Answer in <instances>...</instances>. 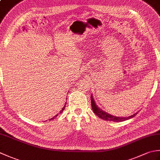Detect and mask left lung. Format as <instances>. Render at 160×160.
Returning <instances> with one entry per match:
<instances>
[{
  "instance_id": "obj_1",
  "label": "left lung",
  "mask_w": 160,
  "mask_h": 160,
  "mask_svg": "<svg viewBox=\"0 0 160 160\" xmlns=\"http://www.w3.org/2000/svg\"><path fill=\"white\" fill-rule=\"evenodd\" d=\"M91 107H92L93 111L94 112V113L96 115H98L100 118L102 119V120H107V121H113V122H123L125 120H127L128 119L133 118L135 116V115H137L138 113H135L133 115H131L130 116L124 118V117H117V116H114V115H112L109 114L107 112L103 111L102 108H100L98 105L96 104V102H95L94 98L93 97L92 95H91Z\"/></svg>"
}]
</instances>
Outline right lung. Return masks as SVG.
<instances>
[{"mask_svg":"<svg viewBox=\"0 0 160 160\" xmlns=\"http://www.w3.org/2000/svg\"><path fill=\"white\" fill-rule=\"evenodd\" d=\"M65 106H66V104H65V105H64V106L62 107V109H61L60 111V113H62V111H64V108H65ZM58 114L59 113H58V114H56V115H55V116H53L52 118H51V119H49V121H51V120H54V119H55V118H56V117L58 116Z\"/></svg>","mask_w":160,"mask_h":160,"instance_id":"right-lung-1","label":"right lung"}]
</instances>
